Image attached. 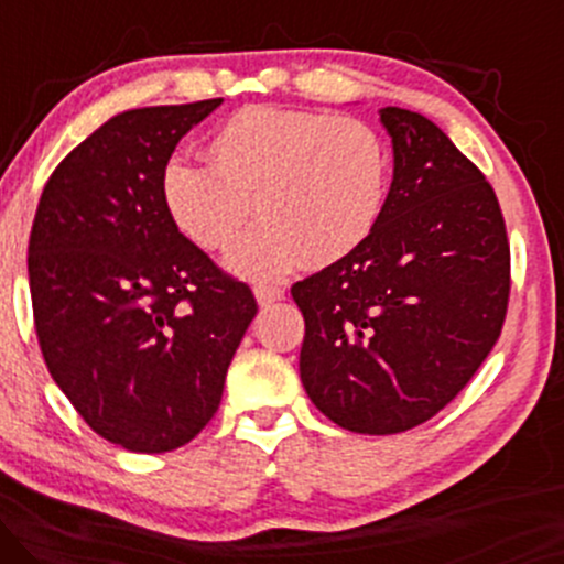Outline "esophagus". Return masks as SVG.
Masks as SVG:
<instances>
[{
  "mask_svg": "<svg viewBox=\"0 0 564 564\" xmlns=\"http://www.w3.org/2000/svg\"><path fill=\"white\" fill-rule=\"evenodd\" d=\"M284 295V290L280 288V284H271V282H261L256 284V299L261 306H269V303L280 301Z\"/></svg>",
  "mask_w": 564,
  "mask_h": 564,
  "instance_id": "34e87169",
  "label": "esophagus"
}]
</instances>
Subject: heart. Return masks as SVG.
<instances>
[{
	"instance_id": "heart-1",
	"label": "heart",
	"mask_w": 564,
	"mask_h": 564,
	"mask_svg": "<svg viewBox=\"0 0 564 564\" xmlns=\"http://www.w3.org/2000/svg\"><path fill=\"white\" fill-rule=\"evenodd\" d=\"M210 164H164L162 205L188 242L229 250L250 220L261 224L231 256V269L274 280L306 258L330 265L376 229L389 188V149L376 128L327 111L248 106L207 143Z\"/></svg>"
}]
</instances>
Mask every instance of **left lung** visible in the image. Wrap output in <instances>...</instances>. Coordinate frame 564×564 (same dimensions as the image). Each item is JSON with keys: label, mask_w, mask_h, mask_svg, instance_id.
<instances>
[{"label": "left lung", "mask_w": 564, "mask_h": 564, "mask_svg": "<svg viewBox=\"0 0 564 564\" xmlns=\"http://www.w3.org/2000/svg\"><path fill=\"white\" fill-rule=\"evenodd\" d=\"M394 181L376 229L293 284L301 381L357 434H400L440 413L501 338L511 250L496 192L432 119L386 106Z\"/></svg>", "instance_id": "1"}]
</instances>
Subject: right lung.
<instances>
[{
    "instance_id": "1",
    "label": "right lung",
    "mask_w": 564,
    "mask_h": 564,
    "mask_svg": "<svg viewBox=\"0 0 564 564\" xmlns=\"http://www.w3.org/2000/svg\"><path fill=\"white\" fill-rule=\"evenodd\" d=\"M224 98L111 117L66 154L36 205L29 284L53 381L104 440L186 445L213 419L258 312L250 284L175 229L160 178Z\"/></svg>"
}]
</instances>
